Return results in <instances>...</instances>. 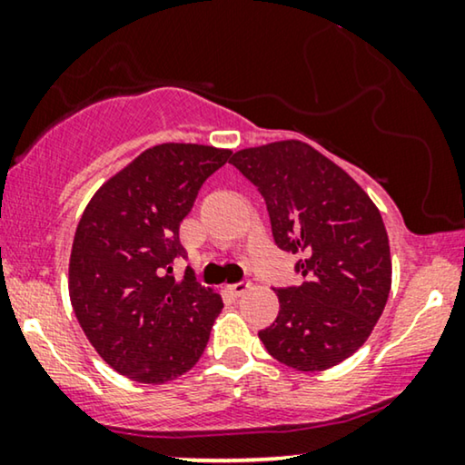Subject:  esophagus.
<instances>
[{
    "instance_id": "obj_1",
    "label": "esophagus",
    "mask_w": 465,
    "mask_h": 465,
    "mask_svg": "<svg viewBox=\"0 0 465 465\" xmlns=\"http://www.w3.org/2000/svg\"><path fill=\"white\" fill-rule=\"evenodd\" d=\"M252 288V283L250 282H239V283H231V285H226V290L228 292H231V294L232 296H243L245 294V292L247 290H250Z\"/></svg>"
}]
</instances>
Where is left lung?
<instances>
[{
	"mask_svg": "<svg viewBox=\"0 0 465 465\" xmlns=\"http://www.w3.org/2000/svg\"><path fill=\"white\" fill-rule=\"evenodd\" d=\"M264 196L275 243L302 283L279 288V315L258 336L282 364L328 371L364 345L391 288L390 239L358 182L313 145L285 139L234 152Z\"/></svg>",
	"mask_w": 465,
	"mask_h": 465,
	"instance_id": "1",
	"label": "left lung"
}]
</instances>
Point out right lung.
I'll list each match as a JSON object with an SVG mask.
<instances>
[{"instance_id":"1","label":"right lung","mask_w":465,"mask_h":465,"mask_svg":"<svg viewBox=\"0 0 465 465\" xmlns=\"http://www.w3.org/2000/svg\"><path fill=\"white\" fill-rule=\"evenodd\" d=\"M232 152L161 143L101 186L75 228L69 258L74 313L101 358L139 383L161 385L188 372L205 351L220 294L173 260L186 258L180 224L196 194Z\"/></svg>"}]
</instances>
